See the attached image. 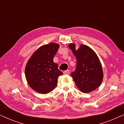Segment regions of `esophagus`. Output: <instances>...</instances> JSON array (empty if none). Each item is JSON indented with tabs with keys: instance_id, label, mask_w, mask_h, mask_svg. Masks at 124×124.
Wrapping results in <instances>:
<instances>
[{
	"instance_id": "obj_1",
	"label": "esophagus",
	"mask_w": 124,
	"mask_h": 124,
	"mask_svg": "<svg viewBox=\"0 0 124 124\" xmlns=\"http://www.w3.org/2000/svg\"><path fill=\"white\" fill-rule=\"evenodd\" d=\"M63 73H64V74H66V75H69V74H70V71H69V70H65V71H64Z\"/></svg>"
}]
</instances>
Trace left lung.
Wrapping results in <instances>:
<instances>
[{
    "mask_svg": "<svg viewBox=\"0 0 124 124\" xmlns=\"http://www.w3.org/2000/svg\"><path fill=\"white\" fill-rule=\"evenodd\" d=\"M75 47L73 43L69 45L77 59L76 69L71 76L81 91L91 92L97 89L103 81L101 62L95 52L87 46L81 45L77 50Z\"/></svg>",
    "mask_w": 124,
    "mask_h": 124,
    "instance_id": "obj_1",
    "label": "left lung"
}]
</instances>
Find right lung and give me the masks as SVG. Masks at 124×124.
<instances>
[{
	"label": "right lung",
	"mask_w": 124,
	"mask_h": 124,
	"mask_svg": "<svg viewBox=\"0 0 124 124\" xmlns=\"http://www.w3.org/2000/svg\"><path fill=\"white\" fill-rule=\"evenodd\" d=\"M59 48L51 43L40 47L29 60L25 68V77L31 89L41 94H47L56 87L58 77L62 73L53 59Z\"/></svg>",
	"instance_id": "obj_1"
}]
</instances>
